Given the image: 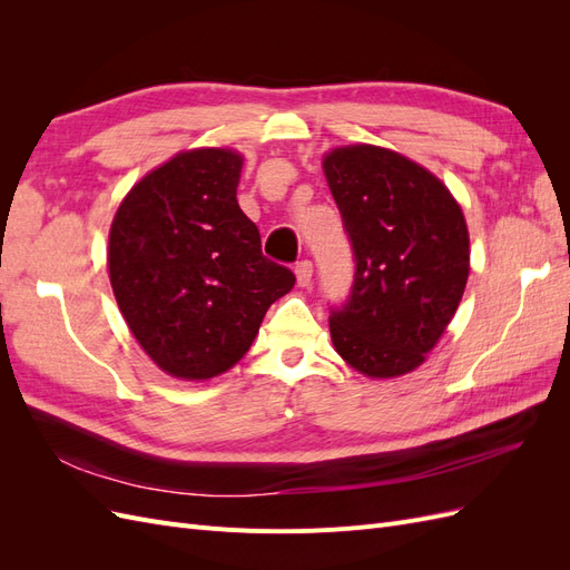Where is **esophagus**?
I'll return each mask as SVG.
<instances>
[{
	"instance_id": "1",
	"label": "esophagus",
	"mask_w": 570,
	"mask_h": 570,
	"mask_svg": "<svg viewBox=\"0 0 570 570\" xmlns=\"http://www.w3.org/2000/svg\"><path fill=\"white\" fill-rule=\"evenodd\" d=\"M312 273H314V266H312V262H308V258H304V262H299V264L295 266L297 285H299V287H306L308 283H312Z\"/></svg>"
}]
</instances>
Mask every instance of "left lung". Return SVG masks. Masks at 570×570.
I'll return each mask as SVG.
<instances>
[{"label":"left lung","instance_id":"obj_1","mask_svg":"<svg viewBox=\"0 0 570 570\" xmlns=\"http://www.w3.org/2000/svg\"><path fill=\"white\" fill-rule=\"evenodd\" d=\"M323 170L354 252L347 302L333 306L337 354L368 377L423 364L469 281L461 206L430 170L392 149H333Z\"/></svg>","mask_w":570,"mask_h":570}]
</instances>
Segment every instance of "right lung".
<instances>
[{
    "label": "right lung",
    "mask_w": 570,
    "mask_h": 570,
    "mask_svg": "<svg viewBox=\"0 0 570 570\" xmlns=\"http://www.w3.org/2000/svg\"><path fill=\"white\" fill-rule=\"evenodd\" d=\"M239 170L230 149L176 154L130 189L111 223L120 314L154 364L185 381L233 368L268 306L295 285L239 209Z\"/></svg>",
    "instance_id": "right-lung-1"
}]
</instances>
